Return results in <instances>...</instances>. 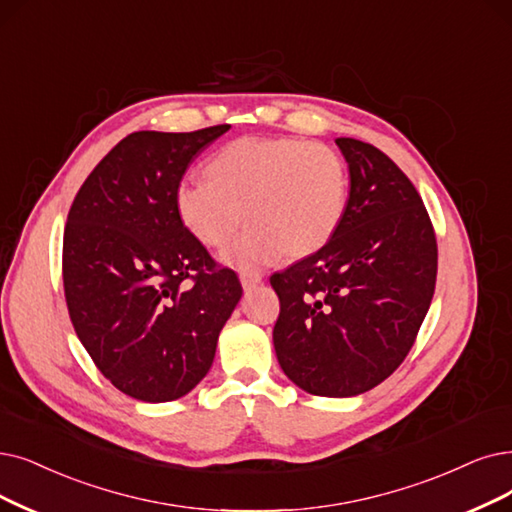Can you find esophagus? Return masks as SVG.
I'll list each match as a JSON object with an SVG mask.
<instances>
[{
	"label": "esophagus",
	"mask_w": 512,
	"mask_h": 512,
	"mask_svg": "<svg viewBox=\"0 0 512 512\" xmlns=\"http://www.w3.org/2000/svg\"><path fill=\"white\" fill-rule=\"evenodd\" d=\"M239 281H241V285H243V290H252V288H256V285L262 281V275H260V273H252V271H243V273L239 275Z\"/></svg>",
	"instance_id": "34e87169"
}]
</instances>
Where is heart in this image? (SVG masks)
<instances>
[{
	"label": "heart",
	"instance_id": "b5f03b06",
	"mask_svg": "<svg viewBox=\"0 0 512 512\" xmlns=\"http://www.w3.org/2000/svg\"><path fill=\"white\" fill-rule=\"evenodd\" d=\"M206 174L208 180L187 178L176 187V214L197 241L218 248L245 210L252 224L222 252L237 269L317 252L338 229L349 199L344 159L300 138H237L208 161Z\"/></svg>",
	"mask_w": 512,
	"mask_h": 512
}]
</instances>
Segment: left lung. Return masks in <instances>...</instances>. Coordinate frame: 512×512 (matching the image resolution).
<instances>
[{"label": "left lung", "instance_id": "left-lung-1", "mask_svg": "<svg viewBox=\"0 0 512 512\" xmlns=\"http://www.w3.org/2000/svg\"><path fill=\"white\" fill-rule=\"evenodd\" d=\"M336 145L351 191L323 248L271 277L283 374L317 397H355L391 376L431 306L437 241L424 203L395 163L355 138Z\"/></svg>", "mask_w": 512, "mask_h": 512}]
</instances>
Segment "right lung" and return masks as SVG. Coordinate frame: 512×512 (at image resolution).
<instances>
[{
	"label": "right lung",
	"instance_id": "add662e5",
	"mask_svg": "<svg viewBox=\"0 0 512 512\" xmlns=\"http://www.w3.org/2000/svg\"><path fill=\"white\" fill-rule=\"evenodd\" d=\"M231 126L134 132L102 159L69 210L63 281L75 334L115 388L163 403L214 363L241 283L180 222L176 187Z\"/></svg>",
	"mask_w": 512,
	"mask_h": 512
}]
</instances>
